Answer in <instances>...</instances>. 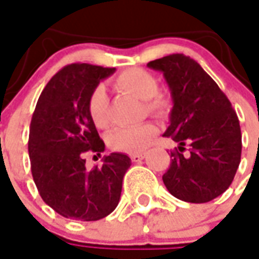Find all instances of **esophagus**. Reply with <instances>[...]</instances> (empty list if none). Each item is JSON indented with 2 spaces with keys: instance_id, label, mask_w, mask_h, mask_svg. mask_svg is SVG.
Masks as SVG:
<instances>
[{
  "instance_id": "1",
  "label": "esophagus",
  "mask_w": 259,
  "mask_h": 259,
  "mask_svg": "<svg viewBox=\"0 0 259 259\" xmlns=\"http://www.w3.org/2000/svg\"><path fill=\"white\" fill-rule=\"evenodd\" d=\"M145 156V154H143V152H136V154H132L130 155V158H132V160L133 162H140V160H143Z\"/></svg>"
}]
</instances>
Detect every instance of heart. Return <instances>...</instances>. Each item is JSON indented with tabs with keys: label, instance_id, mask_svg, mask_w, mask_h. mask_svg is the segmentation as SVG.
I'll use <instances>...</instances> for the list:
<instances>
[{
	"label": "heart",
	"instance_id": "1",
	"mask_svg": "<svg viewBox=\"0 0 259 259\" xmlns=\"http://www.w3.org/2000/svg\"><path fill=\"white\" fill-rule=\"evenodd\" d=\"M115 89L133 95L144 101V110L155 116H164L170 111L171 99L167 93L158 91V81L151 72L143 68H127L112 81ZM88 114L97 127L107 126V93L103 86H97L89 96ZM158 133V127L151 122L115 129L108 136V144L120 152H140L147 148Z\"/></svg>",
	"mask_w": 259,
	"mask_h": 259
}]
</instances>
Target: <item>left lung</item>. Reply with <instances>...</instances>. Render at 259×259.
Wrapping results in <instances>:
<instances>
[{
    "instance_id": "left-lung-1",
    "label": "left lung",
    "mask_w": 259,
    "mask_h": 259,
    "mask_svg": "<svg viewBox=\"0 0 259 259\" xmlns=\"http://www.w3.org/2000/svg\"><path fill=\"white\" fill-rule=\"evenodd\" d=\"M162 71L173 110L164 137L178 143L163 174L167 191L180 200L206 203L229 188L242 156V132L231 101L198 61L174 53L148 63ZM190 154L184 155L185 144Z\"/></svg>"
}]
</instances>
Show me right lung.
I'll use <instances>...</instances> for the list:
<instances>
[{
	"instance_id": "1",
	"label": "right lung",
	"mask_w": 259,
	"mask_h": 259,
	"mask_svg": "<svg viewBox=\"0 0 259 259\" xmlns=\"http://www.w3.org/2000/svg\"><path fill=\"white\" fill-rule=\"evenodd\" d=\"M115 68L74 63L52 76L38 99L28 137L34 183L44 202L60 215L97 221L118 206L127 155L112 152L88 170L85 155L105 148L88 114V100Z\"/></svg>"
}]
</instances>
